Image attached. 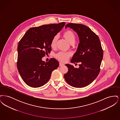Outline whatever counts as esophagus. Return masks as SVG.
<instances>
[{"mask_svg":"<svg viewBox=\"0 0 120 120\" xmlns=\"http://www.w3.org/2000/svg\"><path fill=\"white\" fill-rule=\"evenodd\" d=\"M63 65H64V64L63 63H59V66H60V67H61V66H63Z\"/></svg>","mask_w":120,"mask_h":120,"instance_id":"esophagus-1","label":"esophagus"}]
</instances>
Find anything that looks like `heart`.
<instances>
[{"instance_id":"1","label":"heart","mask_w":120,"mask_h":120,"mask_svg":"<svg viewBox=\"0 0 120 120\" xmlns=\"http://www.w3.org/2000/svg\"><path fill=\"white\" fill-rule=\"evenodd\" d=\"M63 37L71 45H73L75 41V36L74 33L71 30H67L64 32L63 34ZM57 40V36H54L52 39L50 43V46L52 48H55ZM71 52H59L56 54L55 57L60 60L63 62H66L69 58L71 57Z\"/></svg>"}]
</instances>
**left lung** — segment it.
Here are the masks:
<instances>
[{"mask_svg": "<svg viewBox=\"0 0 120 120\" xmlns=\"http://www.w3.org/2000/svg\"><path fill=\"white\" fill-rule=\"evenodd\" d=\"M67 27L74 30L80 41L71 62L80 64L78 68L66 64L68 70L64 77L69 85L75 88L84 87L91 84L100 72L103 58L101 44L97 34L85 25L70 23L66 25L65 28Z\"/></svg>", "mask_w": 120, "mask_h": 120, "instance_id": "1", "label": "left lung"}]
</instances>
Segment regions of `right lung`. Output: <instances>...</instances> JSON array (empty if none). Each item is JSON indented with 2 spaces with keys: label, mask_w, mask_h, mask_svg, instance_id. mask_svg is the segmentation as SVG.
<instances>
[{
  "label": "right lung",
  "mask_w": 120,
  "mask_h": 120,
  "mask_svg": "<svg viewBox=\"0 0 120 120\" xmlns=\"http://www.w3.org/2000/svg\"><path fill=\"white\" fill-rule=\"evenodd\" d=\"M65 23L45 25L29 29L17 47V68L25 83L33 88L44 86L52 72L59 67L55 58L45 63L42 58L51 50L52 38L64 26Z\"/></svg>",
  "instance_id": "right-lung-1"
}]
</instances>
